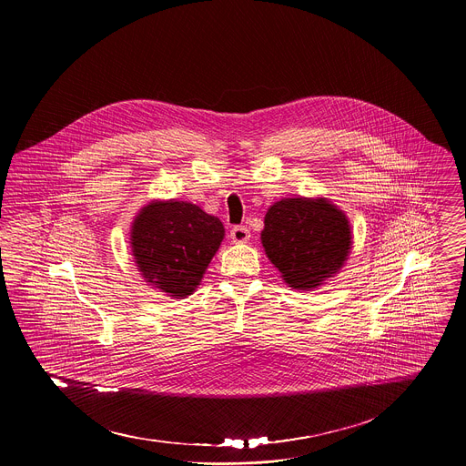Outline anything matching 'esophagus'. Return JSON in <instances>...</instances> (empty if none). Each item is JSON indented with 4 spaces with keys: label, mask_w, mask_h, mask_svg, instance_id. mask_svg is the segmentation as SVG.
<instances>
[{
    "label": "esophagus",
    "mask_w": 466,
    "mask_h": 466,
    "mask_svg": "<svg viewBox=\"0 0 466 466\" xmlns=\"http://www.w3.org/2000/svg\"><path fill=\"white\" fill-rule=\"evenodd\" d=\"M229 237H231V240H233L235 244H246V242L249 240L251 233H249V229H248L246 226H235V228L231 229Z\"/></svg>",
    "instance_id": "1"
}]
</instances>
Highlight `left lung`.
<instances>
[{"label": "left lung", "mask_w": 466, "mask_h": 466, "mask_svg": "<svg viewBox=\"0 0 466 466\" xmlns=\"http://www.w3.org/2000/svg\"><path fill=\"white\" fill-rule=\"evenodd\" d=\"M264 224L267 258L292 289L319 287L348 260L350 220L325 198L278 200L267 209Z\"/></svg>", "instance_id": "obj_1"}]
</instances>
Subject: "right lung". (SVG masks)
Returning a JSON list of instances; mask_svg holds the SVG:
<instances>
[{"label":"right lung","mask_w":466,"mask_h":466,"mask_svg":"<svg viewBox=\"0 0 466 466\" xmlns=\"http://www.w3.org/2000/svg\"><path fill=\"white\" fill-rule=\"evenodd\" d=\"M222 238V222L187 200H152L139 209L131 228L141 276L177 299L194 294Z\"/></svg>","instance_id":"add662e5"}]
</instances>
